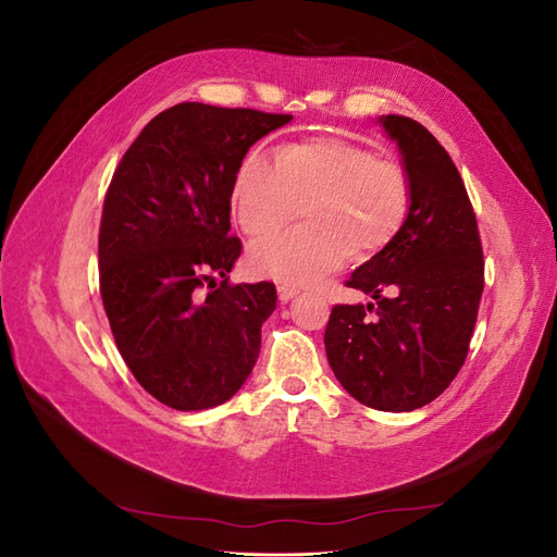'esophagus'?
<instances>
[{
	"instance_id": "1",
	"label": "esophagus",
	"mask_w": 557,
	"mask_h": 557,
	"mask_svg": "<svg viewBox=\"0 0 557 557\" xmlns=\"http://www.w3.org/2000/svg\"><path fill=\"white\" fill-rule=\"evenodd\" d=\"M299 295V288H295V285H278V299L281 301H288V299H293V297H297Z\"/></svg>"
}]
</instances>
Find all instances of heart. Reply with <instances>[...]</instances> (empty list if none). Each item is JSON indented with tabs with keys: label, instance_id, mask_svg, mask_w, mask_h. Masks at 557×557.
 I'll use <instances>...</instances> for the list:
<instances>
[{
	"label": "heart",
	"instance_id": "1",
	"mask_svg": "<svg viewBox=\"0 0 557 557\" xmlns=\"http://www.w3.org/2000/svg\"><path fill=\"white\" fill-rule=\"evenodd\" d=\"M297 230L252 244L256 274L285 285H307L346 258H369L391 242L411 205L404 164L339 137L285 144L276 158L256 148L242 160L232 183V213L248 237H267L290 223Z\"/></svg>",
	"mask_w": 557,
	"mask_h": 557
}]
</instances>
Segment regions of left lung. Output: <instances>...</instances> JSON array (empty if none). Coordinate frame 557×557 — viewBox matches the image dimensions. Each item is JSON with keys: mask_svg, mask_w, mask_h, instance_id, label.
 <instances>
[{"mask_svg": "<svg viewBox=\"0 0 557 557\" xmlns=\"http://www.w3.org/2000/svg\"><path fill=\"white\" fill-rule=\"evenodd\" d=\"M379 123L401 156L411 205L395 237L346 281L369 305H336L325 330L334 376L364 407L413 411L465 364L483 293V248L460 172L411 117Z\"/></svg>", "mask_w": 557, "mask_h": 557, "instance_id": "left-lung-1", "label": "left lung"}]
</instances>
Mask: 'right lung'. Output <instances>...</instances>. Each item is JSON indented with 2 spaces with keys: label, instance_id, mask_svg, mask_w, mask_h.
Here are the masks:
<instances>
[{
  "label": "right lung",
  "instance_id": "add662e5",
  "mask_svg": "<svg viewBox=\"0 0 557 557\" xmlns=\"http://www.w3.org/2000/svg\"><path fill=\"white\" fill-rule=\"evenodd\" d=\"M293 115L183 102L115 166L99 227V293L117 350L176 411L227 401L260 356L274 283H230V199L248 148ZM222 283L218 284L216 278Z\"/></svg>",
  "mask_w": 557,
  "mask_h": 557
}]
</instances>
